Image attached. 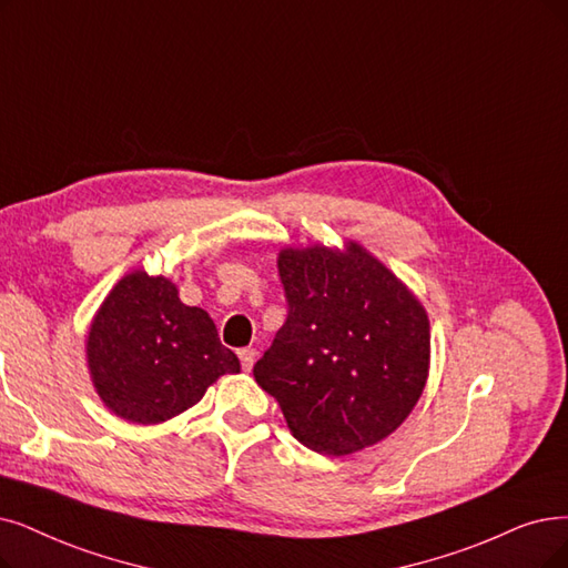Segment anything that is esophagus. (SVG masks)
I'll return each mask as SVG.
<instances>
[{"instance_id":"34e87169","label":"esophagus","mask_w":568,"mask_h":568,"mask_svg":"<svg viewBox=\"0 0 568 568\" xmlns=\"http://www.w3.org/2000/svg\"><path fill=\"white\" fill-rule=\"evenodd\" d=\"M256 354H258V352H256L254 347H244V349H240V352H237L240 363H242V368H244V371H252V368H254Z\"/></svg>"}]
</instances>
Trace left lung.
Returning <instances> with one entry per match:
<instances>
[{
  "label": "left lung",
  "instance_id": "1",
  "mask_svg": "<svg viewBox=\"0 0 568 568\" xmlns=\"http://www.w3.org/2000/svg\"><path fill=\"white\" fill-rule=\"evenodd\" d=\"M288 314L256 361L293 438L352 455L405 422L428 377V316L407 286L356 242L282 248Z\"/></svg>",
  "mask_w": 568,
  "mask_h": 568
}]
</instances>
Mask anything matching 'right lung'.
Wrapping results in <instances>:
<instances>
[{
    "mask_svg": "<svg viewBox=\"0 0 568 568\" xmlns=\"http://www.w3.org/2000/svg\"><path fill=\"white\" fill-rule=\"evenodd\" d=\"M90 377L113 415L161 424L189 410L210 384L240 373L212 316L179 301L168 277L138 270L111 288L85 339Z\"/></svg>",
    "mask_w": 568,
    "mask_h": 568,
    "instance_id": "obj_1",
    "label": "right lung"
}]
</instances>
